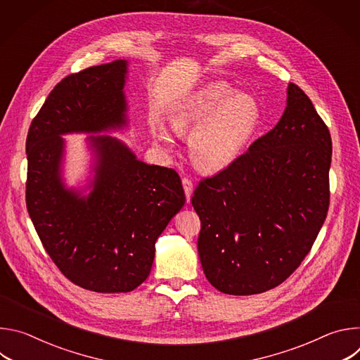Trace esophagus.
I'll list each match as a JSON object with an SVG mask.
<instances>
[{
  "mask_svg": "<svg viewBox=\"0 0 360 360\" xmlns=\"http://www.w3.org/2000/svg\"><path fill=\"white\" fill-rule=\"evenodd\" d=\"M182 186H184V191H185V196H186V202H191V196H192V192H193V184L189 178H184L182 179Z\"/></svg>",
  "mask_w": 360,
  "mask_h": 360,
  "instance_id": "esophagus-1",
  "label": "esophagus"
}]
</instances>
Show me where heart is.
Returning <instances> with one entry per match:
<instances>
[{
    "mask_svg": "<svg viewBox=\"0 0 360 360\" xmlns=\"http://www.w3.org/2000/svg\"><path fill=\"white\" fill-rule=\"evenodd\" d=\"M261 117V105L253 95L214 82L184 99L171 124L178 134L191 132L188 146L193 165L203 172H218L242 155L259 128ZM155 138L167 146L174 143L165 127L157 129Z\"/></svg>",
    "mask_w": 360,
    "mask_h": 360,
    "instance_id": "heart-1",
    "label": "heart"
}]
</instances>
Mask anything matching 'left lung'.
<instances>
[{"label": "left lung", "mask_w": 360, "mask_h": 360, "mask_svg": "<svg viewBox=\"0 0 360 360\" xmlns=\"http://www.w3.org/2000/svg\"><path fill=\"white\" fill-rule=\"evenodd\" d=\"M330 158L328 127L307 95L289 84L275 128L193 192L198 253L212 286L256 295L296 271L326 219Z\"/></svg>", "instance_id": "1"}]
</instances>
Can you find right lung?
I'll use <instances>...</instances> for the list:
<instances>
[{
    "instance_id": "1",
    "label": "right lung",
    "mask_w": 360,
    "mask_h": 360,
    "mask_svg": "<svg viewBox=\"0 0 360 360\" xmlns=\"http://www.w3.org/2000/svg\"><path fill=\"white\" fill-rule=\"evenodd\" d=\"M128 61L64 78L51 91L27 136V210L51 259L75 285L101 293L131 292L149 275L155 242L181 211L179 175L148 165L111 135L86 138L94 155L89 192L67 188V134H101L128 125Z\"/></svg>"
}]
</instances>
